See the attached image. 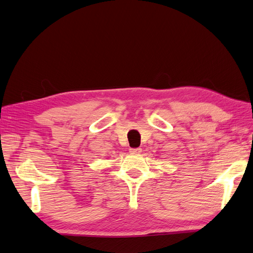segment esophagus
Returning a JSON list of instances; mask_svg holds the SVG:
<instances>
[{"label": "esophagus", "instance_id": "34e87169", "mask_svg": "<svg viewBox=\"0 0 253 253\" xmlns=\"http://www.w3.org/2000/svg\"><path fill=\"white\" fill-rule=\"evenodd\" d=\"M129 152L130 153H141L142 149H141V148H130Z\"/></svg>", "mask_w": 253, "mask_h": 253}]
</instances>
